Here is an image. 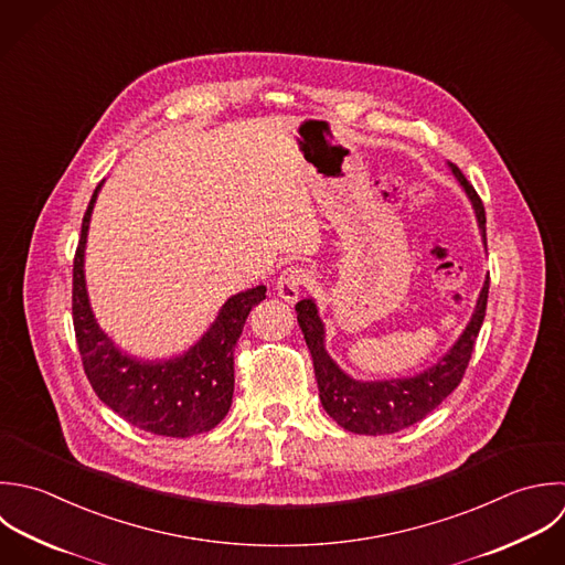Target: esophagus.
<instances>
[{"mask_svg": "<svg viewBox=\"0 0 565 565\" xmlns=\"http://www.w3.org/2000/svg\"><path fill=\"white\" fill-rule=\"evenodd\" d=\"M306 273L301 268H286L279 279H277V295L288 301V303H295L299 297H301V290L306 286Z\"/></svg>", "mask_w": 565, "mask_h": 565, "instance_id": "1", "label": "esophagus"}]
</instances>
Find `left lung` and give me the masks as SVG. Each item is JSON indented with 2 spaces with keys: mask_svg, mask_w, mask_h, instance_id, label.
I'll return each instance as SVG.
<instances>
[{
  "mask_svg": "<svg viewBox=\"0 0 565 565\" xmlns=\"http://www.w3.org/2000/svg\"><path fill=\"white\" fill-rule=\"evenodd\" d=\"M447 164L476 211L482 244L487 246L484 204L476 189L469 184V180L462 175V171L454 162ZM487 299L489 275L480 290L476 310L462 334L456 339V343L427 370L414 376L383 381H359L350 376L345 370H341L339 363L326 350V326L321 321L317 301L312 297L301 299L295 306L297 321L303 332L306 345L312 354L319 398L328 416L337 420V425H341L345 431L359 436L396 434L405 427L420 423L460 385L487 315Z\"/></svg>",
  "mask_w": 565,
  "mask_h": 565,
  "instance_id": "1",
  "label": "left lung"
}]
</instances>
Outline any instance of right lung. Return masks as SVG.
<instances>
[{
  "instance_id": "1",
  "label": "right lung",
  "mask_w": 565,
  "mask_h": 565,
  "mask_svg": "<svg viewBox=\"0 0 565 565\" xmlns=\"http://www.w3.org/2000/svg\"><path fill=\"white\" fill-rule=\"evenodd\" d=\"M103 182L83 215L72 268V319L87 381L111 412L142 431L167 438L211 431L231 409L233 350L248 312L266 299V286L231 295L206 332L178 356L145 361L122 352L98 326L85 284L87 231Z\"/></svg>"
}]
</instances>
